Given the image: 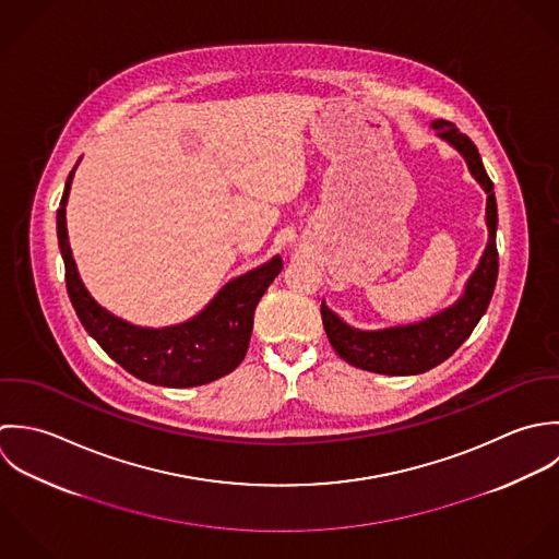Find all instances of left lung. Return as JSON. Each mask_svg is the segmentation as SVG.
<instances>
[{"instance_id":"1","label":"left lung","mask_w":559,"mask_h":559,"mask_svg":"<svg viewBox=\"0 0 559 559\" xmlns=\"http://www.w3.org/2000/svg\"><path fill=\"white\" fill-rule=\"evenodd\" d=\"M432 129L466 162L471 177L486 192L488 241L477 267L464 283L462 296L443 311L415 324H402L380 331H360L343 322L322 300V322L336 354L358 367L384 376H417L447 360L477 326L486 313L499 272L497 254V199L492 181L486 175L477 146L457 127L435 120Z\"/></svg>"}]
</instances>
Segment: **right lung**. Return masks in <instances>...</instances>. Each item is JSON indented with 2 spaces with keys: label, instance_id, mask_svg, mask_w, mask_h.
Wrapping results in <instances>:
<instances>
[{
  "label": "right lung",
  "instance_id": "add662e5",
  "mask_svg": "<svg viewBox=\"0 0 559 559\" xmlns=\"http://www.w3.org/2000/svg\"><path fill=\"white\" fill-rule=\"evenodd\" d=\"M78 164L67 179L56 223L67 270V292L88 335L131 376L151 384L186 389L230 373L246 356L261 296L283 270L281 257L274 254L263 265L230 278L210 305L188 322L164 329L135 326L102 307L80 278L67 233V203Z\"/></svg>",
  "mask_w": 559,
  "mask_h": 559
}]
</instances>
